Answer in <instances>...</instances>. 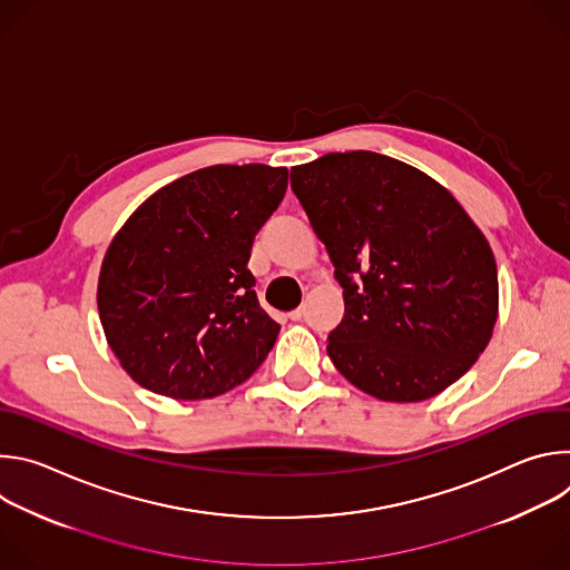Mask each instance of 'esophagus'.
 I'll return each mask as SVG.
<instances>
[{
  "mask_svg": "<svg viewBox=\"0 0 570 570\" xmlns=\"http://www.w3.org/2000/svg\"><path fill=\"white\" fill-rule=\"evenodd\" d=\"M302 315H304V308H295V311H291V313H288V317H291V320H295V322H297V320H302Z\"/></svg>",
  "mask_w": 570,
  "mask_h": 570,
  "instance_id": "1",
  "label": "esophagus"
}]
</instances>
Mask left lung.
<instances>
[{"label": "left lung", "mask_w": 570, "mask_h": 570, "mask_svg": "<svg viewBox=\"0 0 570 570\" xmlns=\"http://www.w3.org/2000/svg\"><path fill=\"white\" fill-rule=\"evenodd\" d=\"M291 189L327 246L345 315L327 354L358 390L424 401L484 352L499 315L494 253L433 178L372 150L322 155Z\"/></svg>", "instance_id": "left-lung-1"}]
</instances>
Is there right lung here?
Returning a JSON list of instances; mask_svg holds the SVG:
<instances>
[{"mask_svg":"<svg viewBox=\"0 0 570 570\" xmlns=\"http://www.w3.org/2000/svg\"><path fill=\"white\" fill-rule=\"evenodd\" d=\"M286 187L284 167L216 165L161 187L124 223L97 304L132 381L171 399H209L266 361L279 324L259 306L248 262Z\"/></svg>","mask_w":570,"mask_h":570,"instance_id":"1","label":"right lung"}]
</instances>
